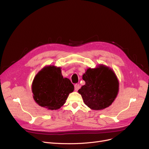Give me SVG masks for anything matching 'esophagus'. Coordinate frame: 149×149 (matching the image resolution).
<instances>
[{"label":"esophagus","instance_id":"obj_1","mask_svg":"<svg viewBox=\"0 0 149 149\" xmlns=\"http://www.w3.org/2000/svg\"><path fill=\"white\" fill-rule=\"evenodd\" d=\"M80 85L79 84H75L74 85V88H75V90L76 91H77L78 90H79L80 89Z\"/></svg>","mask_w":149,"mask_h":149}]
</instances>
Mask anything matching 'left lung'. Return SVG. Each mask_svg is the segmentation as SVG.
<instances>
[{
	"instance_id": "1",
	"label": "left lung",
	"mask_w": 149,
	"mask_h": 149,
	"mask_svg": "<svg viewBox=\"0 0 149 149\" xmlns=\"http://www.w3.org/2000/svg\"><path fill=\"white\" fill-rule=\"evenodd\" d=\"M85 84L79 90L84 104L93 110H101L110 106L118 92L119 83L109 68L101 65L89 68L83 75Z\"/></svg>"
}]
</instances>
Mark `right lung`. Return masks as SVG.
Masks as SVG:
<instances>
[{
    "mask_svg": "<svg viewBox=\"0 0 149 149\" xmlns=\"http://www.w3.org/2000/svg\"><path fill=\"white\" fill-rule=\"evenodd\" d=\"M74 86L67 78H63L60 68L45 67L35 77L32 91L36 102L42 107L56 110L65 103Z\"/></svg>",
    "mask_w": 149,
    "mask_h": 149,
    "instance_id": "obj_1",
    "label": "right lung"
}]
</instances>
